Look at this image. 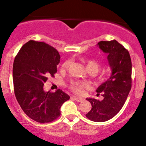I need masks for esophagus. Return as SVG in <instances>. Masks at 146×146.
Masks as SVG:
<instances>
[{
  "label": "esophagus",
  "instance_id": "esophagus-1",
  "mask_svg": "<svg viewBox=\"0 0 146 146\" xmlns=\"http://www.w3.org/2000/svg\"><path fill=\"white\" fill-rule=\"evenodd\" d=\"M71 98H73L76 102H82L84 100V99L82 98H79V97H75V96H72Z\"/></svg>",
  "mask_w": 146,
  "mask_h": 146
}]
</instances>
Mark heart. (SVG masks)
<instances>
[{
	"instance_id": "1",
	"label": "heart",
	"mask_w": 146,
	"mask_h": 146,
	"mask_svg": "<svg viewBox=\"0 0 146 146\" xmlns=\"http://www.w3.org/2000/svg\"><path fill=\"white\" fill-rule=\"evenodd\" d=\"M84 62L87 70H88L89 73H93L95 74V73H98L99 70H100V64L95 60H85ZM70 64H71V61L70 60H66L62 65V68H66L69 66ZM87 86H88L87 84L83 82L73 81L70 84V88L76 94H82L83 93L84 89L85 88H87Z\"/></svg>"
}]
</instances>
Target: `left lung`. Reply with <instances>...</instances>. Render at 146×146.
Returning <instances> with one entry per match:
<instances>
[{
  "mask_svg": "<svg viewBox=\"0 0 146 146\" xmlns=\"http://www.w3.org/2000/svg\"><path fill=\"white\" fill-rule=\"evenodd\" d=\"M100 49L107 53L111 75L98 87L97 93L104 99L101 101L86 98L90 102L91 109L86 116L93 121H106L115 117L125 104L132 86V62L129 52L115 40L100 41Z\"/></svg>",
  "mask_w": 146,
  "mask_h": 146,
  "instance_id": "8db88e82",
  "label": "left lung"
}]
</instances>
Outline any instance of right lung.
Instances as JSON below:
<instances>
[{"label":"right lung","mask_w":146,"mask_h":146,"mask_svg":"<svg viewBox=\"0 0 146 146\" xmlns=\"http://www.w3.org/2000/svg\"><path fill=\"white\" fill-rule=\"evenodd\" d=\"M60 56L44 42L29 40L14 59L13 81L16 100L25 113L39 123H49L60 115V108L69 95L58 89L45 92L44 84L54 77Z\"/></svg>","instance_id":"1"}]
</instances>
